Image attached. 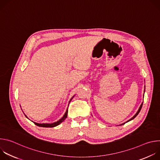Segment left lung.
<instances>
[{
    "instance_id": "obj_1",
    "label": "left lung",
    "mask_w": 160,
    "mask_h": 160,
    "mask_svg": "<svg viewBox=\"0 0 160 160\" xmlns=\"http://www.w3.org/2000/svg\"><path fill=\"white\" fill-rule=\"evenodd\" d=\"M144 92H145V89H144ZM142 104H143V102H142V104H141V106H140V107H139V109H138V112H136V114H135V115H134V116H133V117H132V118L131 119H130L129 120H128V121L127 122H127H130V120H133V119H134V118H135V117H136L137 116H138V114L139 113V112H140V111H141V108H142ZM125 123H122V124H121L120 125H123V124H125Z\"/></svg>"
}]
</instances>
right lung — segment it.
<instances>
[{"label":"right lung","instance_id":"obj_1","mask_svg":"<svg viewBox=\"0 0 160 160\" xmlns=\"http://www.w3.org/2000/svg\"><path fill=\"white\" fill-rule=\"evenodd\" d=\"M74 96H73L72 98V99H70V101H72V99L74 98ZM70 102H69V103H70ZM24 114H25V113H24ZM25 117H26L27 118H28L27 117V116L25 115ZM67 115H68V108H67V109H66V112H65V113H64V115H63V117H62L60 120H59L58 121H57V122H54V123H37V122H33V121H32V122H33L36 125H37V126H38V127H56V126H58V125H59L61 123H62V122L66 118Z\"/></svg>","mask_w":160,"mask_h":160}]
</instances>
